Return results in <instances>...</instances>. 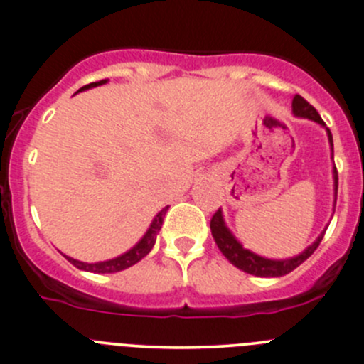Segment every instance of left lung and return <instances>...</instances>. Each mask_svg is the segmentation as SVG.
Returning <instances> with one entry per match:
<instances>
[{"mask_svg":"<svg viewBox=\"0 0 364 364\" xmlns=\"http://www.w3.org/2000/svg\"><path fill=\"white\" fill-rule=\"evenodd\" d=\"M292 112L297 117H304V119L315 121L317 124H321L322 128H326V123L322 121V117L318 116V112L304 100L303 97L296 95L292 98ZM326 134H328L329 146H331V159H333V135L329 132V128H326ZM333 190H335V200H333V213H335V204H336V193H338V172H336L335 164H333ZM328 229V227H326ZM326 229L322 230L317 236V240L310 245V247L304 248L303 252L297 253L294 257H289V259H267V257L259 255V253L248 250L243 245L240 243L236 236L230 232V229L227 227L225 220H223L222 209L213 215L211 218V234L213 240H215L216 247L220 248V252L225 255V259L229 260L232 266H236L237 269L245 271V273H250L253 277H284V274L294 271L299 264H303L308 257L311 255L317 247L321 245L322 237H324Z\"/></svg>","mask_w":364,"mask_h":364,"instance_id":"8db88e82","label":"left lung"}]
</instances>
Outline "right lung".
Returning <instances> with one entry per match:
<instances>
[{"label":"right lung","instance_id":"1","mask_svg":"<svg viewBox=\"0 0 364 364\" xmlns=\"http://www.w3.org/2000/svg\"><path fill=\"white\" fill-rule=\"evenodd\" d=\"M105 82H107V79L97 80V82H91V84H87V86L80 87L77 93L91 90V87L102 86V84H105ZM167 209H168V205H165L160 213H156V216L153 218V222L149 223V227H148V230L144 232V236H142L141 240H139L137 243L130 248V250H127L124 253H121V255L114 257V259L102 260V262H82V260H77V259H73V257H68V255H65V257H67L68 262H72L75 267H79V269H82V271H90V273H117V271L127 269V267L134 266V264H137L139 260L144 259V257L151 252V248L155 247L156 236H159V232L161 229V223H164V216H165V213H167Z\"/></svg>","mask_w":364,"mask_h":364}]
</instances>
